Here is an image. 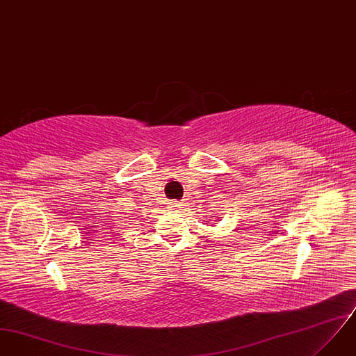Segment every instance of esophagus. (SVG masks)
Wrapping results in <instances>:
<instances>
[{
    "label": "esophagus",
    "instance_id": "obj_1",
    "mask_svg": "<svg viewBox=\"0 0 356 356\" xmlns=\"http://www.w3.org/2000/svg\"><path fill=\"white\" fill-rule=\"evenodd\" d=\"M170 209L175 210V211H177V210L180 209V204H179L177 202H170Z\"/></svg>",
    "mask_w": 356,
    "mask_h": 356
}]
</instances>
